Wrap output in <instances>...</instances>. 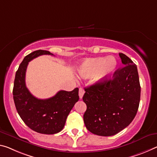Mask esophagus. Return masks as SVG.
Listing matches in <instances>:
<instances>
[{
	"mask_svg": "<svg viewBox=\"0 0 157 157\" xmlns=\"http://www.w3.org/2000/svg\"><path fill=\"white\" fill-rule=\"evenodd\" d=\"M84 90L82 88H79V98H82V97L84 96Z\"/></svg>",
	"mask_w": 157,
	"mask_h": 157,
	"instance_id": "1",
	"label": "esophagus"
}]
</instances>
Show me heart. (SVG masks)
<instances>
[{"mask_svg": "<svg viewBox=\"0 0 157 157\" xmlns=\"http://www.w3.org/2000/svg\"><path fill=\"white\" fill-rule=\"evenodd\" d=\"M117 65L116 59L113 56L87 59L80 66L79 74L83 78L96 75V80L102 82L113 73Z\"/></svg>", "mask_w": 157, "mask_h": 157, "instance_id": "1", "label": "heart"}]
</instances>
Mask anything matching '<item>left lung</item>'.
Instances as JSON below:
<instances>
[{"instance_id":"left-lung-1","label":"left lung","mask_w":157,"mask_h":157,"mask_svg":"<svg viewBox=\"0 0 157 157\" xmlns=\"http://www.w3.org/2000/svg\"><path fill=\"white\" fill-rule=\"evenodd\" d=\"M124 66L113 78L84 88L86 128L101 136H111L128 126L136 115L140 99L138 69L131 59L119 53Z\"/></svg>"}]
</instances>
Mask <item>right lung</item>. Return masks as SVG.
Returning a JSON list of instances; mask_svg holds the SVG:
<instances>
[{
    "label": "right lung",
    "instance_id": "right-lung-1",
    "mask_svg": "<svg viewBox=\"0 0 157 157\" xmlns=\"http://www.w3.org/2000/svg\"><path fill=\"white\" fill-rule=\"evenodd\" d=\"M45 54L54 56L49 51L39 49L24 57L16 72L12 93L17 113L30 128L40 133L54 134L65 126L67 117L79 100V89L59 91L47 99H39L30 93L25 82L29 62Z\"/></svg>",
    "mask_w": 157,
    "mask_h": 157
}]
</instances>
